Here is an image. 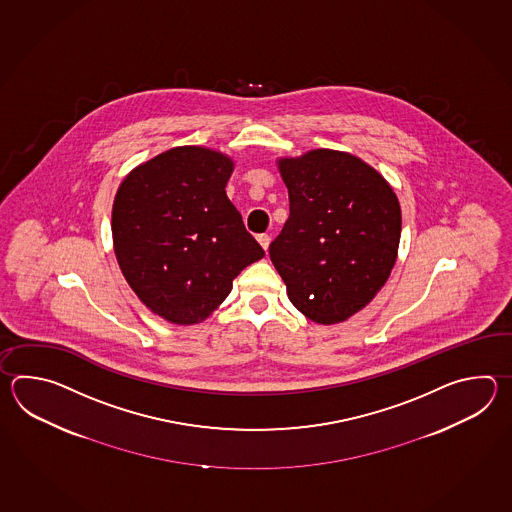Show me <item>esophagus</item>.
Masks as SVG:
<instances>
[{
    "label": "esophagus",
    "mask_w": 512,
    "mask_h": 512,
    "mask_svg": "<svg viewBox=\"0 0 512 512\" xmlns=\"http://www.w3.org/2000/svg\"><path fill=\"white\" fill-rule=\"evenodd\" d=\"M258 243L263 247V251L267 252L269 245H271V236H269V234H260V236H258Z\"/></svg>",
    "instance_id": "1"
}]
</instances>
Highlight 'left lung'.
Returning <instances> with one entry per match:
<instances>
[{"label": "left lung", "instance_id": "8db88e82", "mask_svg": "<svg viewBox=\"0 0 512 512\" xmlns=\"http://www.w3.org/2000/svg\"><path fill=\"white\" fill-rule=\"evenodd\" d=\"M289 219L269 247L294 307L318 324H337L375 298L401 240L392 186L351 153L311 150L278 159Z\"/></svg>", "mask_w": 512, "mask_h": 512}]
</instances>
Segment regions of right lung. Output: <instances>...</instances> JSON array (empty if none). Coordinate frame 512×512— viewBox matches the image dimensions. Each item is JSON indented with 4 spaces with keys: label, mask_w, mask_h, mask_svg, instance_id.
Instances as JSON below:
<instances>
[{
    "label": "right lung",
    "mask_w": 512,
    "mask_h": 512,
    "mask_svg": "<svg viewBox=\"0 0 512 512\" xmlns=\"http://www.w3.org/2000/svg\"><path fill=\"white\" fill-rule=\"evenodd\" d=\"M232 170L225 153L177 146L133 168L117 190L120 271L142 304L177 326L212 315L232 280L265 256L225 192Z\"/></svg>",
    "instance_id": "obj_1"
}]
</instances>
